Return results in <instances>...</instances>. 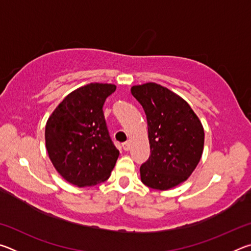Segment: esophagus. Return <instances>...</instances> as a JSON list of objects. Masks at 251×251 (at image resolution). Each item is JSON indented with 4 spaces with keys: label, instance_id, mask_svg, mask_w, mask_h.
I'll use <instances>...</instances> for the list:
<instances>
[{
    "label": "esophagus",
    "instance_id": "esophagus-1",
    "mask_svg": "<svg viewBox=\"0 0 251 251\" xmlns=\"http://www.w3.org/2000/svg\"><path fill=\"white\" fill-rule=\"evenodd\" d=\"M129 147H130V144H129V142H125V143H123V148H124V151H128V150H129Z\"/></svg>",
    "mask_w": 251,
    "mask_h": 251
}]
</instances>
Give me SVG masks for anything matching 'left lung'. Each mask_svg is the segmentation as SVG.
Returning <instances> with one entry per match:
<instances>
[{"label":"left lung","instance_id":"1","mask_svg":"<svg viewBox=\"0 0 251 251\" xmlns=\"http://www.w3.org/2000/svg\"><path fill=\"white\" fill-rule=\"evenodd\" d=\"M130 92L145 110L151 146L141 179L152 189H171L188 179L201 158V122L185 100L159 84L135 85Z\"/></svg>","mask_w":251,"mask_h":251}]
</instances>
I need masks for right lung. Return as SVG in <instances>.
<instances>
[{"mask_svg": "<svg viewBox=\"0 0 251 251\" xmlns=\"http://www.w3.org/2000/svg\"><path fill=\"white\" fill-rule=\"evenodd\" d=\"M114 84L91 83L70 93L45 126L49 157L66 181L78 187L108 179L120 151L106 126L103 105Z\"/></svg>", "mask_w": 251, "mask_h": 251, "instance_id": "right-lung-1", "label": "right lung"}]
</instances>
